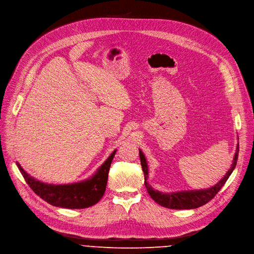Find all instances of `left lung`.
Returning a JSON list of instances; mask_svg holds the SVG:
<instances>
[{
	"label": "left lung",
	"instance_id": "1",
	"mask_svg": "<svg viewBox=\"0 0 254 254\" xmlns=\"http://www.w3.org/2000/svg\"><path fill=\"white\" fill-rule=\"evenodd\" d=\"M238 153H239V144L236 148V153L234 156V160L231 168L228 170L226 175L223 177L222 180H220L215 187H212L211 189L207 190H190V191H180V192H172V193H163L157 190H154L152 187L148 183V165L146 158L143 154V152L140 150V159L141 164L144 171L145 176V187L147 189L148 193L150 196L160 205L168 207V209L173 210H190V209H196L206 202H209L212 198L215 197V195L220 191V190L224 187V184L228 180L229 176L233 172L238 160Z\"/></svg>",
	"mask_w": 254,
	"mask_h": 254
}]
</instances>
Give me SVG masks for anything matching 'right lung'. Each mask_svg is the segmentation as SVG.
<instances>
[{"instance_id": "1", "label": "right lung", "mask_w": 254, "mask_h": 254, "mask_svg": "<svg viewBox=\"0 0 254 254\" xmlns=\"http://www.w3.org/2000/svg\"><path fill=\"white\" fill-rule=\"evenodd\" d=\"M115 152L117 150L113 151L90 179L72 184H63V186H54V184L38 181L28 175L18 162L17 166L30 189L43 200L52 205L66 207V209H85L97 203L103 196L109 168Z\"/></svg>"}]
</instances>
